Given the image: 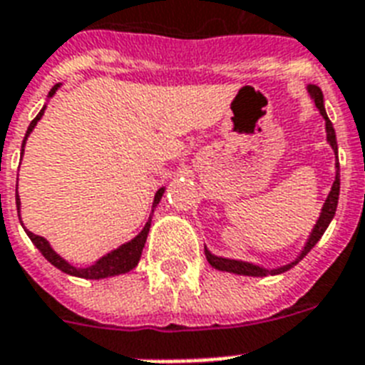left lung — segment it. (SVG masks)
Here are the masks:
<instances>
[{
  "label": "left lung",
  "mask_w": 365,
  "mask_h": 365,
  "mask_svg": "<svg viewBox=\"0 0 365 365\" xmlns=\"http://www.w3.org/2000/svg\"><path fill=\"white\" fill-rule=\"evenodd\" d=\"M307 91H309V94H311V98L314 100V104H317V108L320 110V113H322V117L326 119V138H328L329 145H331V149H334L335 157H337V140H335V130H334V125H331V121L328 119V113H326V110H324V94L322 91L317 87V85H309L307 87ZM335 182L334 185H331V191H329L328 199H326V202H324L322 206V212H320V217H318L317 225L312 227L311 235H309V240H307L305 248L301 250V254L297 255V259L292 261V263H288V265L284 267H278V269H263V267L259 265H254V263H248V261H239V259H227V257H217V255L210 254V250L206 248L205 246V254H206V259H208V263H210L214 269H217V271H225V272H235V274H244V277H267V274H280V272L288 271V269H292L294 265H297L303 257H305L309 252L312 250V246L318 242V240L322 239V235L326 233V229H328L329 222L334 220L335 216V210H337V200H339V163H335Z\"/></svg>",
  "instance_id": "8db88e82"
}]
</instances>
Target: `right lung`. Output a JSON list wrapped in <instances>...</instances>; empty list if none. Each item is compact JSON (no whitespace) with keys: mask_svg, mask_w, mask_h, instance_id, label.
<instances>
[{"mask_svg":"<svg viewBox=\"0 0 365 365\" xmlns=\"http://www.w3.org/2000/svg\"><path fill=\"white\" fill-rule=\"evenodd\" d=\"M58 87H60V83H58V85H54V87L51 88V93H48V98L56 94ZM43 113H45V106H43V110L37 113L36 119H34V121L30 123V126H28V132H26L24 142H22V153H24L26 140H28V136H30V132L34 130V126L37 125V121H39V119L43 117ZM163 193H165V187H160L159 191L155 193L151 214H153L155 206L159 205V200H160V197H163ZM16 210H19V217H20L19 193H16ZM149 227H151V216H149L148 223H145V227H143L142 231H140V233H138L136 237L130 240V242L123 244V246H119V248L113 250V252H110V254H106L104 257H100V259L96 261L94 265L85 267V269H77V267L70 265V263H68L66 259H62V257H60V255L56 254L53 248H51V244L43 239V237H39V235H34L31 231H26V233H28V237H30L31 242L36 244V248L41 252L43 257H45L48 263H53L56 269H60V271L66 272V274H71V277L100 280V278L115 277V274H123V272H128L138 265V261H140V257H142V250H143V246H145V240H148Z\"/></svg>","mask_w":365,"mask_h":365,"instance_id":"add662e5","label":"right lung"}]
</instances>
